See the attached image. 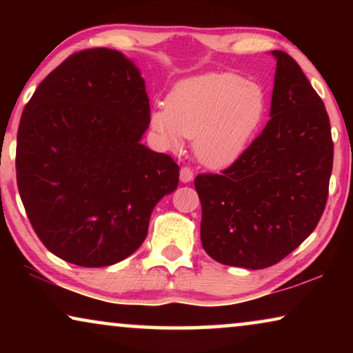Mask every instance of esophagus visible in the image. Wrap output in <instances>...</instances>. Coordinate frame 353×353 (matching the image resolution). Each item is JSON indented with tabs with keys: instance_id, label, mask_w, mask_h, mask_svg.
I'll return each instance as SVG.
<instances>
[{
	"instance_id": "34e87169",
	"label": "esophagus",
	"mask_w": 353,
	"mask_h": 353,
	"mask_svg": "<svg viewBox=\"0 0 353 353\" xmlns=\"http://www.w3.org/2000/svg\"><path fill=\"white\" fill-rule=\"evenodd\" d=\"M194 178V172L190 167H183L180 170V181L181 183H191Z\"/></svg>"
}]
</instances>
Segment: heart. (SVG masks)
I'll return each mask as SVG.
<instances>
[{
	"label": "heart",
	"instance_id": "1",
	"mask_svg": "<svg viewBox=\"0 0 353 353\" xmlns=\"http://www.w3.org/2000/svg\"><path fill=\"white\" fill-rule=\"evenodd\" d=\"M267 114V94L255 81L233 74H204L173 86L165 105L151 112L163 146L181 151L194 139V154L210 168H225L245 152Z\"/></svg>",
	"mask_w": 353,
	"mask_h": 353
}]
</instances>
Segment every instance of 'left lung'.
I'll return each instance as SVG.
<instances>
[{
	"label": "left lung",
	"mask_w": 353,
	"mask_h": 353,
	"mask_svg": "<svg viewBox=\"0 0 353 353\" xmlns=\"http://www.w3.org/2000/svg\"><path fill=\"white\" fill-rule=\"evenodd\" d=\"M272 56V119L223 175L194 180L202 248L230 267L283 260L315 230L327 199L334 148L325 104L291 56Z\"/></svg>",
	"instance_id": "8db88e82"
}]
</instances>
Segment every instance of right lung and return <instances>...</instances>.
<instances>
[{
  "mask_svg": "<svg viewBox=\"0 0 353 353\" xmlns=\"http://www.w3.org/2000/svg\"><path fill=\"white\" fill-rule=\"evenodd\" d=\"M151 122L137 64L109 48L80 51L38 85L17 132V186L46 249L108 267L146 239L180 167L141 143Z\"/></svg>",
  "mask_w": 353,
  "mask_h": 353,
  "instance_id": "add662e5",
  "label": "right lung"
}]
</instances>
